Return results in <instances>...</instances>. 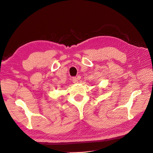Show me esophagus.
Segmentation results:
<instances>
[{
	"label": "esophagus",
	"mask_w": 153,
	"mask_h": 153,
	"mask_svg": "<svg viewBox=\"0 0 153 153\" xmlns=\"http://www.w3.org/2000/svg\"><path fill=\"white\" fill-rule=\"evenodd\" d=\"M81 79V76H78L77 77H74L72 78V81L74 83H77L78 81H79V80Z\"/></svg>",
	"instance_id": "1"
}]
</instances>
